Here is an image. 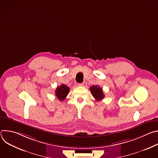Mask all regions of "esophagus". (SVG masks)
<instances>
[{"label": "esophagus", "mask_w": 158, "mask_h": 158, "mask_svg": "<svg viewBox=\"0 0 158 158\" xmlns=\"http://www.w3.org/2000/svg\"><path fill=\"white\" fill-rule=\"evenodd\" d=\"M77 86H79V87H82V86H84V83H80V84H77Z\"/></svg>", "instance_id": "34e87169"}]
</instances>
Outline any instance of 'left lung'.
Returning <instances> with one entry per match:
<instances>
[{
	"mask_svg": "<svg viewBox=\"0 0 158 158\" xmlns=\"http://www.w3.org/2000/svg\"><path fill=\"white\" fill-rule=\"evenodd\" d=\"M91 93L98 101H101L104 98V94L102 92V89L99 85H93L89 88Z\"/></svg>",
	"mask_w": 158,
	"mask_h": 158,
	"instance_id": "obj_1",
	"label": "left lung"
}]
</instances>
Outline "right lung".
<instances>
[{
    "label": "right lung",
    "instance_id": "1",
    "mask_svg": "<svg viewBox=\"0 0 158 158\" xmlns=\"http://www.w3.org/2000/svg\"><path fill=\"white\" fill-rule=\"evenodd\" d=\"M69 90L70 89L69 87L64 84H62L57 87L56 91H55L56 96L59 101H64L67 97V94H68Z\"/></svg>",
    "mask_w": 158,
    "mask_h": 158
}]
</instances>
